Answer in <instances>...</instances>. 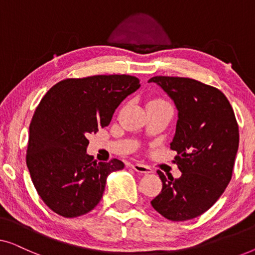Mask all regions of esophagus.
I'll return each instance as SVG.
<instances>
[{
  "label": "esophagus",
  "instance_id": "esophagus-1",
  "mask_svg": "<svg viewBox=\"0 0 255 255\" xmlns=\"http://www.w3.org/2000/svg\"><path fill=\"white\" fill-rule=\"evenodd\" d=\"M132 168H133L135 172L140 173V174H149L152 173V168L151 167L144 165V163H140V162H135L133 165H131Z\"/></svg>",
  "mask_w": 255,
  "mask_h": 255
}]
</instances>
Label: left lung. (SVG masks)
Here are the masks:
<instances>
[{
  "mask_svg": "<svg viewBox=\"0 0 255 255\" xmlns=\"http://www.w3.org/2000/svg\"><path fill=\"white\" fill-rule=\"evenodd\" d=\"M179 111L170 149L182 172L179 179L158 170L162 189L152 207L173 222L204 214L224 193L232 177L239 128L229 100L221 90L197 80L154 76Z\"/></svg>",
  "mask_w": 255,
  "mask_h": 255,
  "instance_id": "obj_1",
  "label": "left lung"
}]
</instances>
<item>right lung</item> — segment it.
I'll use <instances>...</instances> for the list:
<instances>
[{"instance_id":"right-lung-1","label":"right lung","mask_w":255,"mask_h":255,"mask_svg":"<svg viewBox=\"0 0 255 255\" xmlns=\"http://www.w3.org/2000/svg\"><path fill=\"white\" fill-rule=\"evenodd\" d=\"M139 87L135 76L94 75L62 80L41 99L30 123L26 165L38 195L55 214L73 218L93 210L108 175L124 168L118 159L97 162L87 154V137L108 127Z\"/></svg>"}]
</instances>
